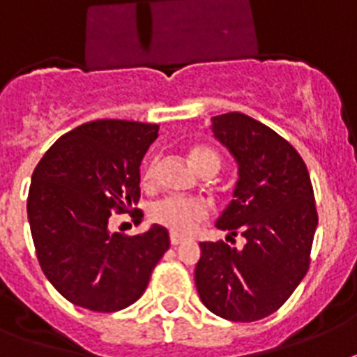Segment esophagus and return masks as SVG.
Wrapping results in <instances>:
<instances>
[{
	"label": "esophagus",
	"instance_id": "1",
	"mask_svg": "<svg viewBox=\"0 0 357 357\" xmlns=\"http://www.w3.org/2000/svg\"><path fill=\"white\" fill-rule=\"evenodd\" d=\"M181 242H183V236H179V234H176V233L170 234V244H172L174 248L181 244Z\"/></svg>",
	"mask_w": 357,
	"mask_h": 357
}]
</instances>
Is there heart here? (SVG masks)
<instances>
[{
    "instance_id": "heart-1",
    "label": "heart",
    "mask_w": 357,
    "mask_h": 357,
    "mask_svg": "<svg viewBox=\"0 0 357 357\" xmlns=\"http://www.w3.org/2000/svg\"><path fill=\"white\" fill-rule=\"evenodd\" d=\"M190 161L199 172H204L207 167H220V158L213 150L196 146L190 150ZM158 178V159H152L146 163L143 170V183L146 187L155 183ZM149 216L153 224L163 225L176 234H190L198 229L199 224L211 216V207L207 202L198 198H163L152 204Z\"/></svg>"
}]
</instances>
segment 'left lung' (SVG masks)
<instances>
[{"label":"left lung","instance_id":"left-lung-1","mask_svg":"<svg viewBox=\"0 0 357 357\" xmlns=\"http://www.w3.org/2000/svg\"><path fill=\"white\" fill-rule=\"evenodd\" d=\"M214 137L238 161L234 199L216 222L227 242H202L196 264L199 299L234 323L268 317L310 268L317 207L308 169L279 133L238 112L213 117ZM234 236L246 240L234 248Z\"/></svg>","mask_w":357,"mask_h":357}]
</instances>
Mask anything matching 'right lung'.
Here are the masks:
<instances>
[{
    "mask_svg": "<svg viewBox=\"0 0 357 357\" xmlns=\"http://www.w3.org/2000/svg\"><path fill=\"white\" fill-rule=\"evenodd\" d=\"M158 130L91 121L63 133L34 169L27 214L38 262L58 294L80 308L109 314L135 303L170 248L161 225L135 236L108 229L112 213L137 211L139 167Z\"/></svg>",
    "mask_w": 357,
    "mask_h": 357,
    "instance_id": "1",
    "label": "right lung"
}]
</instances>
